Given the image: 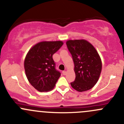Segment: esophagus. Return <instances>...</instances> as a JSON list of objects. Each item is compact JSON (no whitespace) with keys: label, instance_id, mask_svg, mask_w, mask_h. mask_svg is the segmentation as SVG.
Masks as SVG:
<instances>
[{"label":"esophagus","instance_id":"1","mask_svg":"<svg viewBox=\"0 0 124 124\" xmlns=\"http://www.w3.org/2000/svg\"><path fill=\"white\" fill-rule=\"evenodd\" d=\"M62 73H63V74L64 75V76H65V75L67 74V71H62Z\"/></svg>","mask_w":124,"mask_h":124}]
</instances>
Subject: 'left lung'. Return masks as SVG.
Segmentation results:
<instances>
[{
  "instance_id": "8db88e82",
  "label": "left lung",
  "mask_w": 124,
  "mask_h": 124,
  "mask_svg": "<svg viewBox=\"0 0 124 124\" xmlns=\"http://www.w3.org/2000/svg\"><path fill=\"white\" fill-rule=\"evenodd\" d=\"M74 63L76 78L71 83L78 92L88 91L99 79L102 62L97 51L85 39L68 40L66 42Z\"/></svg>"
}]
</instances>
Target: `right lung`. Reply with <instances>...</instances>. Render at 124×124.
I'll return each instance as SVG.
<instances>
[{"label":"right lung","mask_w":124,"mask_h":124,"mask_svg":"<svg viewBox=\"0 0 124 124\" xmlns=\"http://www.w3.org/2000/svg\"><path fill=\"white\" fill-rule=\"evenodd\" d=\"M63 44L62 41H42L33 46L26 54L25 72L31 85L39 92L53 89L61 72L55 68L54 54Z\"/></svg>","instance_id":"right-lung-1"}]
</instances>
